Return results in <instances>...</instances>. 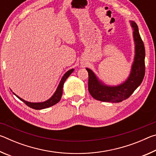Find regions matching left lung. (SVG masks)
Returning a JSON list of instances; mask_svg holds the SVG:
<instances>
[{
    "instance_id": "8db88e82",
    "label": "left lung",
    "mask_w": 156,
    "mask_h": 156,
    "mask_svg": "<svg viewBox=\"0 0 156 156\" xmlns=\"http://www.w3.org/2000/svg\"><path fill=\"white\" fill-rule=\"evenodd\" d=\"M133 29L135 42V57L128 78L118 86H107L101 83L91 69L87 68L89 73L88 89L94 99L102 102H120L126 100L133 93L143 80L145 73V49L138 27L134 21H130Z\"/></svg>"
}]
</instances>
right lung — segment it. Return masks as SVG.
<instances>
[{
	"label": "right lung",
	"instance_id": "add662e5",
	"mask_svg": "<svg viewBox=\"0 0 156 156\" xmlns=\"http://www.w3.org/2000/svg\"><path fill=\"white\" fill-rule=\"evenodd\" d=\"M73 69H72L67 71V72L65 73V75L62 76V78L60 80V83L58 86V88L56 89V91H55L54 94L50 98L49 100H46L44 102H27L26 100H23L22 98H20V97H18L16 96L14 93V94L18 98H19L20 100H22L23 102H25V105H27L28 107H30V108H32V109H36V110H40V109H45V108H48L49 107H51L53 105H56L60 101V98L62 97V88H63V84H64V83L65 80H67V78L71 75L73 72Z\"/></svg>",
	"mask_w": 156,
	"mask_h": 156
}]
</instances>
